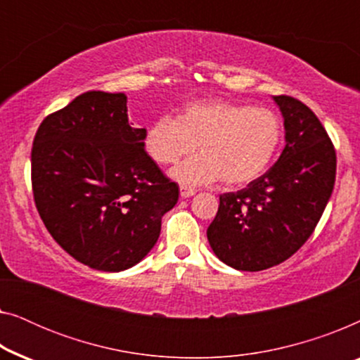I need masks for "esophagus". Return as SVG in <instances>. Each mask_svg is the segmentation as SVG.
Segmentation results:
<instances>
[{"mask_svg": "<svg viewBox=\"0 0 360 360\" xmlns=\"http://www.w3.org/2000/svg\"><path fill=\"white\" fill-rule=\"evenodd\" d=\"M196 193L195 188H190V186H180V196L181 198H190Z\"/></svg>", "mask_w": 360, "mask_h": 360, "instance_id": "34e87169", "label": "esophagus"}]
</instances>
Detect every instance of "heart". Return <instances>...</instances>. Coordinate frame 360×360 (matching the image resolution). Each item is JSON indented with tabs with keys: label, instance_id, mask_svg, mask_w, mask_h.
Instances as JSON below:
<instances>
[{
	"label": "heart",
	"instance_id": "heart-1",
	"mask_svg": "<svg viewBox=\"0 0 360 360\" xmlns=\"http://www.w3.org/2000/svg\"><path fill=\"white\" fill-rule=\"evenodd\" d=\"M282 136V120L270 108L201 100L186 105L176 120L160 116L147 126L144 149L155 164L172 165L198 146L200 155L172 170L176 181L196 186L223 179L240 186L267 172Z\"/></svg>",
	"mask_w": 360,
	"mask_h": 360
}]
</instances>
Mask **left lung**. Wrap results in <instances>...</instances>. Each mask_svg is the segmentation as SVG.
<instances>
[{
	"mask_svg": "<svg viewBox=\"0 0 360 360\" xmlns=\"http://www.w3.org/2000/svg\"><path fill=\"white\" fill-rule=\"evenodd\" d=\"M274 101L283 116V152L245 188L219 196L206 231L216 257L248 272L282 264L307 243L336 180V150L316 115L297 98Z\"/></svg>",
	"mask_w": 360,
	"mask_h": 360,
	"instance_id": "obj_1",
	"label": "left lung"
}]
</instances>
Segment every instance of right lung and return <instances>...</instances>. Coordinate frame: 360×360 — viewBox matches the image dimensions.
<instances>
[{
	"mask_svg": "<svg viewBox=\"0 0 360 360\" xmlns=\"http://www.w3.org/2000/svg\"><path fill=\"white\" fill-rule=\"evenodd\" d=\"M126 103L124 93H83L41 122L31 152L34 201L47 231L103 272L141 262L179 201V185L147 155L146 129L129 124Z\"/></svg>",
	"mask_w": 360,
	"mask_h": 360,
	"instance_id": "obj_1",
	"label": "right lung"
}]
</instances>
